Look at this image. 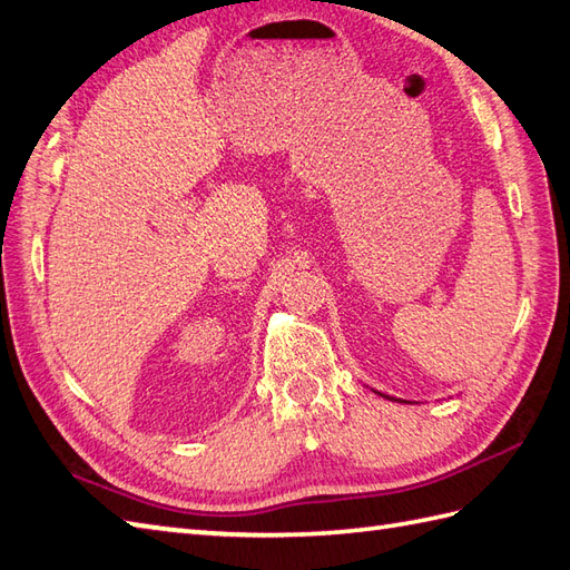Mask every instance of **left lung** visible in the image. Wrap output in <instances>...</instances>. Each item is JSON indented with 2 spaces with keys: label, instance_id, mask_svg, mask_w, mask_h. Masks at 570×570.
<instances>
[{
  "label": "left lung",
  "instance_id": "obj_1",
  "mask_svg": "<svg viewBox=\"0 0 570 570\" xmlns=\"http://www.w3.org/2000/svg\"><path fill=\"white\" fill-rule=\"evenodd\" d=\"M382 396H384V394H382ZM384 399H390V396H384Z\"/></svg>",
  "mask_w": 570,
  "mask_h": 570
}]
</instances>
